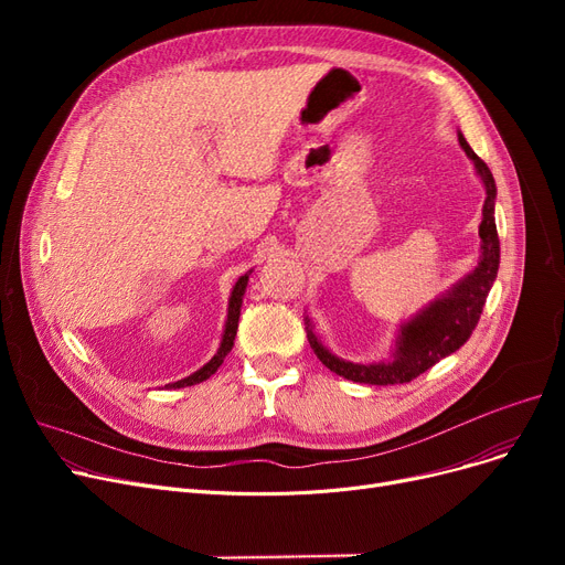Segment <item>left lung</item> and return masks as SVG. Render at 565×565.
<instances>
[{"label": "left lung", "instance_id": "8db88e82", "mask_svg": "<svg viewBox=\"0 0 565 565\" xmlns=\"http://www.w3.org/2000/svg\"><path fill=\"white\" fill-rule=\"evenodd\" d=\"M460 146L465 148V153L471 158L473 167H477L479 175L483 178L486 194H488L483 203V222L479 226V235L483 241L481 263L477 265V270H473L465 281H460L447 295V298L437 300L424 313H419L417 318L405 324L401 330L396 358L390 364L364 366V364L343 362L334 358L332 352L324 350L322 343L316 339V334L309 330L307 337L316 352V358L337 375L352 382L380 384V387H387V384H403L422 375L430 366H435L439 360L447 358V354L456 352L460 345L467 343L471 332L477 330L490 286L499 270V235L494 224L497 188L488 164L471 151L462 135H460Z\"/></svg>", "mask_w": 565, "mask_h": 565}]
</instances>
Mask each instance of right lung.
I'll return each mask as SVG.
<instances>
[{
  "label": "right lung",
  "mask_w": 565,
  "mask_h": 565,
  "mask_svg": "<svg viewBox=\"0 0 565 565\" xmlns=\"http://www.w3.org/2000/svg\"><path fill=\"white\" fill-rule=\"evenodd\" d=\"M247 279H249V277L245 275V277L237 279V284L233 286L231 300H228V318H226V330H224V339H222V345H220V350H217L215 358H213L211 362H207V364H205L201 371L192 373L190 377L167 384L169 390L192 387V384L207 380V377H211V375H213V373H215V371L222 366L224 358H226V354L231 352V348H233V341H235V332H237V318H241V305H243V295H245V288H247Z\"/></svg>",
  "instance_id": "1"
}]
</instances>
